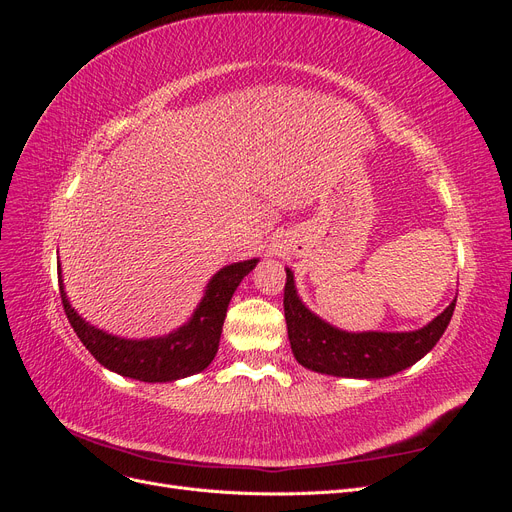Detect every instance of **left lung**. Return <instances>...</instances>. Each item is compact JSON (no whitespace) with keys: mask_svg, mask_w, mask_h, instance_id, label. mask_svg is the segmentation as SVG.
Listing matches in <instances>:
<instances>
[{"mask_svg":"<svg viewBox=\"0 0 512 512\" xmlns=\"http://www.w3.org/2000/svg\"><path fill=\"white\" fill-rule=\"evenodd\" d=\"M455 312V301L427 327L410 333H346L322 322L299 301L292 271L286 269L284 316L297 361L320 374L384 378L414 365L438 344Z\"/></svg>","mask_w":512,"mask_h":512,"instance_id":"obj_1","label":"left lung"}]
</instances>
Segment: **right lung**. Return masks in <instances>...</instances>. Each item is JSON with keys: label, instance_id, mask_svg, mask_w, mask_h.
<instances>
[{"label": "right lung", "instance_id": "obj_1", "mask_svg": "<svg viewBox=\"0 0 512 512\" xmlns=\"http://www.w3.org/2000/svg\"><path fill=\"white\" fill-rule=\"evenodd\" d=\"M254 260H243L228 265L213 275L203 301L194 312L192 320L181 329L158 339H121L106 335L87 324L70 307L64 284L59 273V292L64 312L79 335L83 346L96 356V361L117 374L143 380V382H170L185 376L198 374L211 361L220 346L222 324L226 318L228 303L235 294L239 282L256 267Z\"/></svg>", "mask_w": 512, "mask_h": 512}]
</instances>
